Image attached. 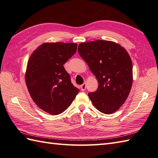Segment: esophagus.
Instances as JSON below:
<instances>
[{
  "mask_svg": "<svg viewBox=\"0 0 158 158\" xmlns=\"http://www.w3.org/2000/svg\"><path fill=\"white\" fill-rule=\"evenodd\" d=\"M86 82H84L83 85H82L81 86H80V89H81V90L82 91H85L86 90Z\"/></svg>",
  "mask_w": 158,
  "mask_h": 158,
  "instance_id": "1",
  "label": "esophagus"
}]
</instances>
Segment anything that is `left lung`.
I'll return each mask as SVG.
<instances>
[{
	"instance_id": "left-lung-1",
	"label": "left lung",
	"mask_w": 158,
	"mask_h": 158,
	"mask_svg": "<svg viewBox=\"0 0 158 158\" xmlns=\"http://www.w3.org/2000/svg\"><path fill=\"white\" fill-rule=\"evenodd\" d=\"M78 53L99 82L97 91L89 93L93 106L111 114L128 98L132 85V64L127 50L113 41L97 40L82 43Z\"/></svg>"
}]
</instances>
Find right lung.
I'll return each instance as SVG.
<instances>
[{"instance_id": "obj_1", "label": "right lung", "mask_w": 158, "mask_h": 158, "mask_svg": "<svg viewBox=\"0 0 158 158\" xmlns=\"http://www.w3.org/2000/svg\"><path fill=\"white\" fill-rule=\"evenodd\" d=\"M77 46L72 43H44L27 61L25 74L27 90L36 106L48 114H61L79 92L64 67L76 53Z\"/></svg>"}]
</instances>
